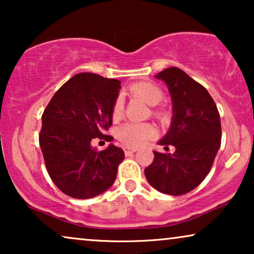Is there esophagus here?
Here are the masks:
<instances>
[{"mask_svg": "<svg viewBox=\"0 0 254 254\" xmlns=\"http://www.w3.org/2000/svg\"><path fill=\"white\" fill-rule=\"evenodd\" d=\"M136 150H137L136 148H125V154H126L127 156L131 155V154H134Z\"/></svg>", "mask_w": 254, "mask_h": 254, "instance_id": "esophagus-1", "label": "esophagus"}]
</instances>
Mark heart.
Instances as JSON below:
<instances>
[{"instance_id":"obj_1","label":"heart","mask_w":254,"mask_h":254,"mask_svg":"<svg viewBox=\"0 0 254 254\" xmlns=\"http://www.w3.org/2000/svg\"><path fill=\"white\" fill-rule=\"evenodd\" d=\"M133 95L140 97L150 106H156L162 102L164 93L162 89L151 82H138L135 83L129 88ZM124 110V98L119 95L114 100L112 116L113 118H119L123 114ZM155 116L157 118H164L165 112L162 110L155 111ZM155 133L154 127L148 124H135L127 123L118 129V137L128 147H138L143 144L148 138H150Z\"/></svg>"}]
</instances>
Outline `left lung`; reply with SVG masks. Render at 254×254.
<instances>
[{
	"instance_id": "1",
	"label": "left lung",
	"mask_w": 254,
	"mask_h": 254,
	"mask_svg": "<svg viewBox=\"0 0 254 254\" xmlns=\"http://www.w3.org/2000/svg\"><path fill=\"white\" fill-rule=\"evenodd\" d=\"M168 85L172 100L171 126L158 144L173 145V154L154 151L145 178L159 192L183 195L202 183L221 147V119L216 104L200 83L177 67L155 75Z\"/></svg>"
}]
</instances>
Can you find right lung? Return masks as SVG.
<instances>
[{
	"label": "right lung",
	"instance_id": "1",
	"mask_svg": "<svg viewBox=\"0 0 254 254\" xmlns=\"http://www.w3.org/2000/svg\"><path fill=\"white\" fill-rule=\"evenodd\" d=\"M120 81L81 72L55 92L44 111L39 144L51 179L61 192L90 199L110 189L124 161L121 148L111 143L97 151L93 138L112 141L105 131L112 125Z\"/></svg>",
	"mask_w": 254,
	"mask_h": 254
}]
</instances>
